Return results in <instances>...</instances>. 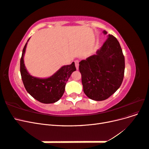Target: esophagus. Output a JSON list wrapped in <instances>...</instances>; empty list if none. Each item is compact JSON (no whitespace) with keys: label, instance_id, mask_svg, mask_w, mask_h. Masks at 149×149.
<instances>
[{"label":"esophagus","instance_id":"1","mask_svg":"<svg viewBox=\"0 0 149 149\" xmlns=\"http://www.w3.org/2000/svg\"><path fill=\"white\" fill-rule=\"evenodd\" d=\"M74 63H75V66H76V70H78V68H79V61L76 60V61H74Z\"/></svg>","mask_w":149,"mask_h":149}]
</instances>
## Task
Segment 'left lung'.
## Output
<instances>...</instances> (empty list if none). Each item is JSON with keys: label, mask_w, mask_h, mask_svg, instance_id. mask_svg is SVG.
Segmentation results:
<instances>
[{"label": "left lung", "mask_w": 149, "mask_h": 149, "mask_svg": "<svg viewBox=\"0 0 149 149\" xmlns=\"http://www.w3.org/2000/svg\"><path fill=\"white\" fill-rule=\"evenodd\" d=\"M106 30L103 33L107 34ZM83 91L89 98L105 100L118 90L123 83L125 59L118 40L108 35L96 55L79 62Z\"/></svg>", "instance_id": "1"}]
</instances>
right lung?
Returning <instances> with one entry per match:
<instances>
[{
  "mask_svg": "<svg viewBox=\"0 0 149 149\" xmlns=\"http://www.w3.org/2000/svg\"><path fill=\"white\" fill-rule=\"evenodd\" d=\"M27 40L22 51L20 59V74L24 86L30 95L36 100L44 104L58 101L62 97L68 80L73 71H76L74 63L61 66L56 73L47 78H40L31 76L24 63V55Z\"/></svg>",
  "mask_w": 149,
  "mask_h": 149,
  "instance_id": "1",
  "label": "right lung"
}]
</instances>
